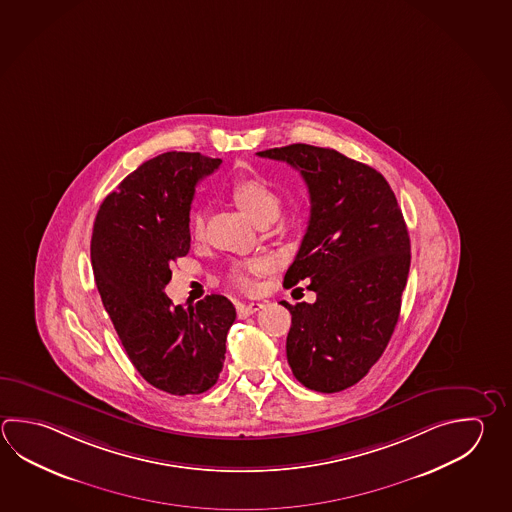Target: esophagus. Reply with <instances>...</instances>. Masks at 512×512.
Instances as JSON below:
<instances>
[{"label":"esophagus","instance_id":"esophagus-1","mask_svg":"<svg viewBox=\"0 0 512 512\" xmlns=\"http://www.w3.org/2000/svg\"><path fill=\"white\" fill-rule=\"evenodd\" d=\"M264 308V304L261 302H250V304H237V315H239V319H246V317H250L253 313H257V311H261Z\"/></svg>","mask_w":512,"mask_h":512}]
</instances>
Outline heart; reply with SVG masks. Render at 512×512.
<instances>
[{
	"label": "heart",
	"mask_w": 512,
	"mask_h": 512,
	"mask_svg": "<svg viewBox=\"0 0 512 512\" xmlns=\"http://www.w3.org/2000/svg\"><path fill=\"white\" fill-rule=\"evenodd\" d=\"M235 203L241 206L246 215L250 217L255 224H266L279 219L280 201L279 193L275 192L271 186H268L257 179H248L235 184L232 190ZM204 232V213L201 210H195L192 215V233L195 237H201ZM262 270L261 261H251L244 266H239L232 271L233 284L239 288H250L251 273H257Z\"/></svg>",
	"instance_id": "1"
}]
</instances>
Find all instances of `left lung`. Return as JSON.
Listing matches in <instances>:
<instances>
[{"label": "left lung", "instance_id": "obj_1", "mask_svg": "<svg viewBox=\"0 0 512 512\" xmlns=\"http://www.w3.org/2000/svg\"><path fill=\"white\" fill-rule=\"evenodd\" d=\"M257 155L291 164L308 186V228L284 282L309 280L317 300L280 302L291 313L286 355L302 386L337 393L366 377L395 331L411 264L404 215L384 175L333 148Z\"/></svg>", "mask_w": 512, "mask_h": 512}]
</instances>
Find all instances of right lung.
I'll use <instances>...</instances> for the list:
<instances>
[{"instance_id":"right-lung-1","label":"right lung","mask_w":512,"mask_h":512,"mask_svg":"<svg viewBox=\"0 0 512 512\" xmlns=\"http://www.w3.org/2000/svg\"><path fill=\"white\" fill-rule=\"evenodd\" d=\"M221 163L199 152L157 155L108 193L94 222L90 257L103 306L139 375L170 395L215 386L235 320L222 295L183 308L164 293L172 264L190 250L195 184Z\"/></svg>"}]
</instances>
